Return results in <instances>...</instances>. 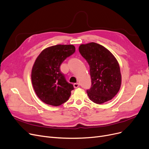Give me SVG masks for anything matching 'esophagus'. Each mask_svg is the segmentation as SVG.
<instances>
[{
    "label": "esophagus",
    "mask_w": 149,
    "mask_h": 149,
    "mask_svg": "<svg viewBox=\"0 0 149 149\" xmlns=\"http://www.w3.org/2000/svg\"><path fill=\"white\" fill-rule=\"evenodd\" d=\"M79 86H80V84L79 83H76L74 84V87L75 88H79Z\"/></svg>",
    "instance_id": "obj_1"
}]
</instances>
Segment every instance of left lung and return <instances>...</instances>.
I'll list each match as a JSON object with an SVG mask.
<instances>
[{
    "mask_svg": "<svg viewBox=\"0 0 149 149\" xmlns=\"http://www.w3.org/2000/svg\"><path fill=\"white\" fill-rule=\"evenodd\" d=\"M79 52L90 67L91 87L87 90L90 100L99 104L112 100L118 92L121 83L116 59L104 46L94 42L81 45Z\"/></svg>",
    "mask_w": 149,
    "mask_h": 149,
    "instance_id": "obj_1",
    "label": "left lung"
}]
</instances>
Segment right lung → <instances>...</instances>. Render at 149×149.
Masks as SVG:
<instances>
[{
  "instance_id": "add662e5",
  "label": "right lung",
  "mask_w": 149,
  "mask_h": 149,
  "mask_svg": "<svg viewBox=\"0 0 149 149\" xmlns=\"http://www.w3.org/2000/svg\"><path fill=\"white\" fill-rule=\"evenodd\" d=\"M75 51L72 45H58L44 49L37 58L31 80L37 97L43 102L58 106L68 100L74 90L60 70V65Z\"/></svg>"
}]
</instances>
